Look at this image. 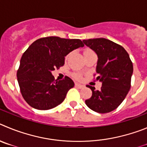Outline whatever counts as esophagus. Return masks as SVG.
Returning a JSON list of instances; mask_svg holds the SVG:
<instances>
[{"instance_id":"esophagus-1","label":"esophagus","mask_w":147,"mask_h":147,"mask_svg":"<svg viewBox=\"0 0 147 147\" xmlns=\"http://www.w3.org/2000/svg\"><path fill=\"white\" fill-rule=\"evenodd\" d=\"M75 86L78 87V88H82L84 87V86L81 85V84H79V83H75Z\"/></svg>"}]
</instances>
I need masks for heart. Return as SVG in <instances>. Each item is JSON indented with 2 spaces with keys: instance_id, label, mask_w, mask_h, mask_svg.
Returning <instances> with one entry per match:
<instances>
[{
  "instance_id": "1",
  "label": "heart",
  "mask_w": 147,
  "mask_h": 147,
  "mask_svg": "<svg viewBox=\"0 0 147 147\" xmlns=\"http://www.w3.org/2000/svg\"><path fill=\"white\" fill-rule=\"evenodd\" d=\"M91 51H91V50H89V49H87V50H85V51H84L83 54H85V53H88V52H91ZM73 77L75 78V79H77V80H81L82 79V75L79 73H74Z\"/></svg>"
}]
</instances>
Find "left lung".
Returning a JSON list of instances; mask_svg holds the SVG:
<instances>
[{"instance_id":"obj_1","label":"left lung","mask_w":147,"mask_h":147,"mask_svg":"<svg viewBox=\"0 0 147 147\" xmlns=\"http://www.w3.org/2000/svg\"><path fill=\"white\" fill-rule=\"evenodd\" d=\"M83 42L97 55L96 80L102 82L100 91L86 86L92 91V96L86 100V104L97 113L112 111L125 100L131 86L133 66L129 54L122 46L105 38Z\"/></svg>"}]
</instances>
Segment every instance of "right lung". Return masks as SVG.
<instances>
[{"mask_svg": "<svg viewBox=\"0 0 147 147\" xmlns=\"http://www.w3.org/2000/svg\"><path fill=\"white\" fill-rule=\"evenodd\" d=\"M83 46L80 39L58 36L41 38L29 46L22 55L17 77L22 96L30 106L49 110L64 101L75 83L67 76L55 80L51 72L64 65L67 54Z\"/></svg>", "mask_w": 147, "mask_h": 147, "instance_id": "right-lung-1", "label": "right lung"}]
</instances>
